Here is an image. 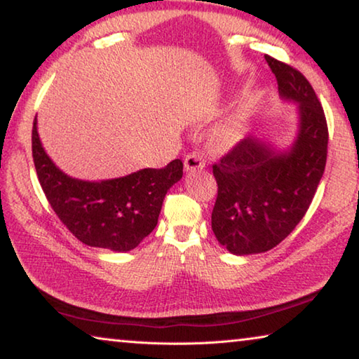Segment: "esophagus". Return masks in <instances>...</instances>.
Listing matches in <instances>:
<instances>
[{"instance_id":"obj_1","label":"esophagus","mask_w":359,"mask_h":359,"mask_svg":"<svg viewBox=\"0 0 359 359\" xmlns=\"http://www.w3.org/2000/svg\"><path fill=\"white\" fill-rule=\"evenodd\" d=\"M184 168L187 172H191V171H199V169H204L205 168V163L201 156L198 154H188L184 160Z\"/></svg>"}]
</instances>
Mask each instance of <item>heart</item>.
Listing matches in <instances>:
<instances>
[{
  "label": "heart",
  "mask_w": 359,
  "mask_h": 359,
  "mask_svg": "<svg viewBox=\"0 0 359 359\" xmlns=\"http://www.w3.org/2000/svg\"><path fill=\"white\" fill-rule=\"evenodd\" d=\"M245 130V117L244 114H236L226 123L217 128L212 135V144L217 150H228L238 144Z\"/></svg>",
  "instance_id": "obj_1"
}]
</instances>
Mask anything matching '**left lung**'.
<instances>
[{
  "mask_svg": "<svg viewBox=\"0 0 359 359\" xmlns=\"http://www.w3.org/2000/svg\"><path fill=\"white\" fill-rule=\"evenodd\" d=\"M282 101L296 104V135L278 149L253 135L214 165L218 196L212 231L229 253L244 257L274 248L302 220L325 172L327 126L312 85L299 71L266 57Z\"/></svg>",
  "mask_w": 359,
  "mask_h": 359,
  "instance_id": "8db88e82",
  "label": "left lung"
}]
</instances>
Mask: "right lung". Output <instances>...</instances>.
I'll use <instances>...</instances> for the list:
<instances>
[{"instance_id": "obj_1", "label": "right lung", "mask_w": 359, "mask_h": 359, "mask_svg": "<svg viewBox=\"0 0 359 359\" xmlns=\"http://www.w3.org/2000/svg\"><path fill=\"white\" fill-rule=\"evenodd\" d=\"M33 160L47 201L76 238L90 247L130 252L155 229L163 199L182 179L184 163L139 169L107 180H82L63 172L42 147L33 121Z\"/></svg>"}]
</instances>
